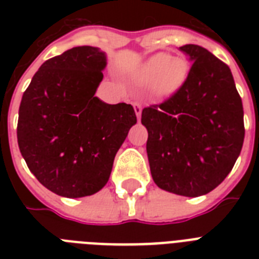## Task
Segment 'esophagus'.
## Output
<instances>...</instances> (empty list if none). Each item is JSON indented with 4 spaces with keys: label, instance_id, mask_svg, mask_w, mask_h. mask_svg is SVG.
I'll use <instances>...</instances> for the list:
<instances>
[{
    "label": "esophagus",
    "instance_id": "1",
    "mask_svg": "<svg viewBox=\"0 0 259 259\" xmlns=\"http://www.w3.org/2000/svg\"><path fill=\"white\" fill-rule=\"evenodd\" d=\"M133 107H134V111H136V115H137V118L140 119V118H141V113H142L141 103H140V102H134Z\"/></svg>",
    "mask_w": 259,
    "mask_h": 259
}]
</instances>
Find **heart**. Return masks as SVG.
Listing matches in <instances>:
<instances>
[{
    "label": "heart",
    "instance_id": "1",
    "mask_svg": "<svg viewBox=\"0 0 259 259\" xmlns=\"http://www.w3.org/2000/svg\"><path fill=\"white\" fill-rule=\"evenodd\" d=\"M188 74L187 63L169 55H156L142 67L138 83L146 89H154L157 94H172L184 83Z\"/></svg>",
    "mask_w": 259,
    "mask_h": 259
}]
</instances>
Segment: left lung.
<instances>
[{
	"instance_id": "8db88e82",
	"label": "left lung",
	"mask_w": 259,
	"mask_h": 259,
	"mask_svg": "<svg viewBox=\"0 0 259 259\" xmlns=\"http://www.w3.org/2000/svg\"><path fill=\"white\" fill-rule=\"evenodd\" d=\"M180 50L192 62L169 98L142 110L154 183L181 196L211 192L241 153L243 106L229 66L196 44Z\"/></svg>"
}]
</instances>
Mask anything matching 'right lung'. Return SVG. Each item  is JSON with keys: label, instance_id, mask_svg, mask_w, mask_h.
<instances>
[{"label": "right lung", "instance_id": "1", "mask_svg": "<svg viewBox=\"0 0 259 259\" xmlns=\"http://www.w3.org/2000/svg\"><path fill=\"white\" fill-rule=\"evenodd\" d=\"M105 67L98 48L74 47L42 63L22 95L18 148L36 179L60 196H90L103 188L137 122L132 105L95 97Z\"/></svg>", "mask_w": 259, "mask_h": 259}]
</instances>
